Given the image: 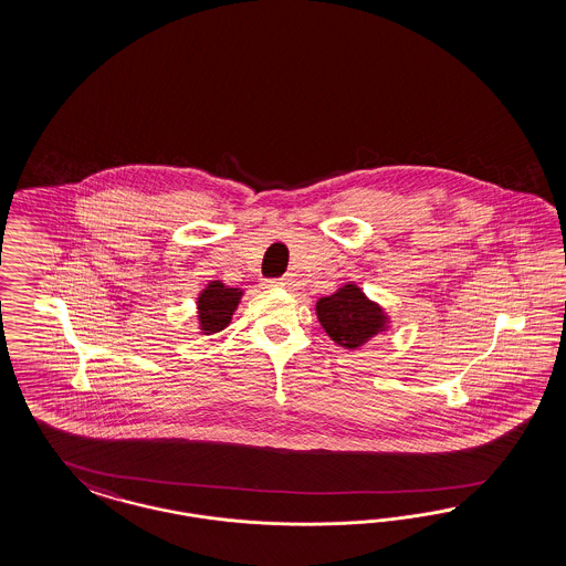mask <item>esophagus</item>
Here are the masks:
<instances>
[{
    "instance_id": "34e87169",
    "label": "esophagus",
    "mask_w": 566,
    "mask_h": 566,
    "mask_svg": "<svg viewBox=\"0 0 566 566\" xmlns=\"http://www.w3.org/2000/svg\"><path fill=\"white\" fill-rule=\"evenodd\" d=\"M268 286H282V289H291V277H280V280H268Z\"/></svg>"
}]
</instances>
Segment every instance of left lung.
Instances as JSON below:
<instances>
[{"instance_id":"1","label":"left lung","mask_w":566,"mask_h":566,"mask_svg":"<svg viewBox=\"0 0 566 566\" xmlns=\"http://www.w3.org/2000/svg\"><path fill=\"white\" fill-rule=\"evenodd\" d=\"M315 308L327 336L346 348H357L386 326L384 311L355 284H346L340 291L322 296Z\"/></svg>"}]
</instances>
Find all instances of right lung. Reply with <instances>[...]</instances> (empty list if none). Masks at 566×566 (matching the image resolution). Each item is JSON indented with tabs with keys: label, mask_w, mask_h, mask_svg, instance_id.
Returning <instances> with one entry per match:
<instances>
[{
	"label": "right lung",
	"mask_w": 566,
	"mask_h": 566,
	"mask_svg": "<svg viewBox=\"0 0 566 566\" xmlns=\"http://www.w3.org/2000/svg\"><path fill=\"white\" fill-rule=\"evenodd\" d=\"M242 292L239 289H228L222 282H209L206 291L201 292L199 305V322L206 334H216L230 324L232 313L239 305Z\"/></svg>",
	"instance_id": "obj_1"
}]
</instances>
